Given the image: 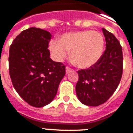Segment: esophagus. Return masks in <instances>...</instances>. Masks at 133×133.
Here are the masks:
<instances>
[{
	"instance_id": "esophagus-1",
	"label": "esophagus",
	"mask_w": 133,
	"mask_h": 133,
	"mask_svg": "<svg viewBox=\"0 0 133 133\" xmlns=\"http://www.w3.org/2000/svg\"><path fill=\"white\" fill-rule=\"evenodd\" d=\"M65 70H66V73H68L70 72H71V71H72L73 70L71 68H70V67L67 66L66 68H65Z\"/></svg>"
}]
</instances>
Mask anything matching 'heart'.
<instances>
[{
	"mask_svg": "<svg viewBox=\"0 0 133 133\" xmlns=\"http://www.w3.org/2000/svg\"><path fill=\"white\" fill-rule=\"evenodd\" d=\"M103 45V38L99 32L86 30L63 34L60 41L52 40L49 48L57 61L63 60L71 50L73 63L79 68H86L99 61Z\"/></svg>",
	"mask_w": 133,
	"mask_h": 133,
	"instance_id": "obj_1",
	"label": "heart"
}]
</instances>
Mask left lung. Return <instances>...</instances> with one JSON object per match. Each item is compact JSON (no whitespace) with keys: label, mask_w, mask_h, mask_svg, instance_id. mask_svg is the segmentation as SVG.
<instances>
[{"label":"left lung","mask_w":133,"mask_h":133,"mask_svg":"<svg viewBox=\"0 0 133 133\" xmlns=\"http://www.w3.org/2000/svg\"><path fill=\"white\" fill-rule=\"evenodd\" d=\"M105 50L99 61L88 69L77 71L76 92L86 105L98 106L111 97L119 84L123 73L122 48L113 34L103 28Z\"/></svg>","instance_id":"obj_1"}]
</instances>
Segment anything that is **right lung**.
I'll list each match as a JSON object with an SVG mask.
<instances>
[{"mask_svg":"<svg viewBox=\"0 0 133 133\" xmlns=\"http://www.w3.org/2000/svg\"><path fill=\"white\" fill-rule=\"evenodd\" d=\"M50 32L30 28L22 31L9 48V72L14 88L28 104L36 108L54 99L65 75V66L50 58Z\"/></svg>","mask_w":133,"mask_h":133,"instance_id":"1","label":"right lung"}]
</instances>
